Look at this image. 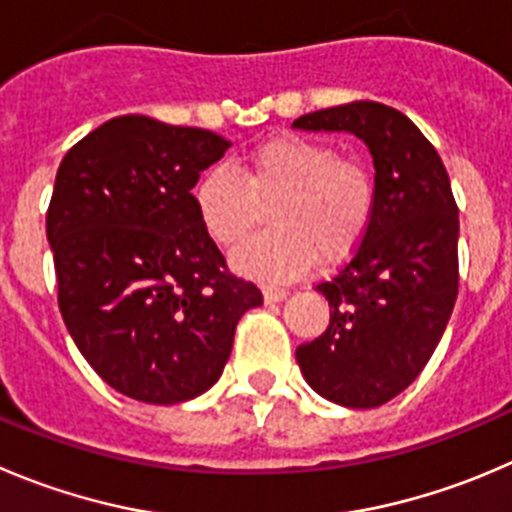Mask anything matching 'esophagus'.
<instances>
[{
    "instance_id": "obj_1",
    "label": "esophagus",
    "mask_w": 512,
    "mask_h": 512,
    "mask_svg": "<svg viewBox=\"0 0 512 512\" xmlns=\"http://www.w3.org/2000/svg\"><path fill=\"white\" fill-rule=\"evenodd\" d=\"M289 296V291L281 289V286H264V299L269 304H276V301H284Z\"/></svg>"
}]
</instances>
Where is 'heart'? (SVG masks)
I'll return each instance as SVG.
<instances>
[{
	"mask_svg": "<svg viewBox=\"0 0 512 512\" xmlns=\"http://www.w3.org/2000/svg\"><path fill=\"white\" fill-rule=\"evenodd\" d=\"M274 201L269 226L231 253L238 274L289 281L316 261H347L374 216V175L362 160L339 155L334 145L306 135H276L248 150L236 170L213 165L198 178L193 203L201 226L218 246L241 241Z\"/></svg>",
	"mask_w": 512,
	"mask_h": 512,
	"instance_id": "obj_1",
	"label": "heart"
}]
</instances>
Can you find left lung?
I'll list each match as a JSON object with an SVG mask.
<instances>
[{"label": "left lung", "mask_w": 512, "mask_h": 512, "mask_svg": "<svg viewBox=\"0 0 512 512\" xmlns=\"http://www.w3.org/2000/svg\"><path fill=\"white\" fill-rule=\"evenodd\" d=\"M299 130L352 133L374 160V216L352 259L316 286L329 326L296 349L309 387L369 410L405 392L430 362L457 299L460 218L450 178L407 115L372 100L294 120Z\"/></svg>", "instance_id": "8db88e82"}]
</instances>
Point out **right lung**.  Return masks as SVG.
I'll return each instance as SVG.
<instances>
[{"mask_svg": "<svg viewBox=\"0 0 512 512\" xmlns=\"http://www.w3.org/2000/svg\"><path fill=\"white\" fill-rule=\"evenodd\" d=\"M231 148L201 128L120 115L72 145L47 211L57 304L113 389L178 405L216 384L243 311L264 304L228 271L193 186Z\"/></svg>", "mask_w": 512, "mask_h": 512, "instance_id": "right-lung-1", "label": "right lung"}]
</instances>
